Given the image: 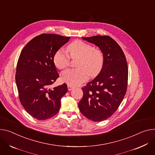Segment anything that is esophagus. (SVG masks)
<instances>
[{
    "instance_id": "esophagus-1",
    "label": "esophagus",
    "mask_w": 155,
    "mask_h": 155,
    "mask_svg": "<svg viewBox=\"0 0 155 155\" xmlns=\"http://www.w3.org/2000/svg\"><path fill=\"white\" fill-rule=\"evenodd\" d=\"M67 87H68V90H72L73 88H74V86L70 85H67Z\"/></svg>"
}]
</instances>
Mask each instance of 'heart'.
Here are the masks:
<instances>
[{
    "label": "heart",
    "mask_w": 155,
    "mask_h": 155,
    "mask_svg": "<svg viewBox=\"0 0 155 155\" xmlns=\"http://www.w3.org/2000/svg\"><path fill=\"white\" fill-rule=\"evenodd\" d=\"M69 56L62 49L56 51L54 55V63L59 69L67 67L70 58L78 59L76 68H69L61 74L62 81L70 85H78L85 81L88 76L95 77L100 73L103 67L104 56L99 49L93 47L81 40H75L67 47Z\"/></svg>",
    "instance_id": "b5f03b06"
}]
</instances>
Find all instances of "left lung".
I'll list each match as a JSON object with an SVG mask.
<instances>
[{
	"mask_svg": "<svg viewBox=\"0 0 155 155\" xmlns=\"http://www.w3.org/2000/svg\"><path fill=\"white\" fill-rule=\"evenodd\" d=\"M99 47L104 62L101 71L81 88L78 103L81 113L87 119L101 122L110 117L122 101L128 83V67L125 54L117 42L109 36L83 38Z\"/></svg>",
	"mask_w": 155,
	"mask_h": 155,
	"instance_id": "obj_1",
	"label": "left lung"
}]
</instances>
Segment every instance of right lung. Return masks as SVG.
I'll return each instance as SVG.
<instances>
[{
  "instance_id": "obj_1",
  "label": "right lung",
  "mask_w": 155,
  "mask_h": 155,
  "mask_svg": "<svg viewBox=\"0 0 155 155\" xmlns=\"http://www.w3.org/2000/svg\"><path fill=\"white\" fill-rule=\"evenodd\" d=\"M69 37L41 34L22 49L18 60L15 81L20 101L30 116L46 120L59 111L61 99L67 92V84L51 88L59 77L54 55L68 41Z\"/></svg>"
}]
</instances>
